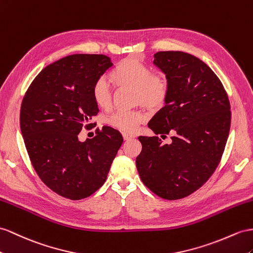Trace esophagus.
<instances>
[{
	"label": "esophagus",
	"instance_id": "34e87169",
	"mask_svg": "<svg viewBox=\"0 0 253 253\" xmlns=\"http://www.w3.org/2000/svg\"><path fill=\"white\" fill-rule=\"evenodd\" d=\"M123 138H124L125 141H128V140H131L134 138L133 134H130V133H123Z\"/></svg>",
	"mask_w": 253,
	"mask_h": 253
}]
</instances>
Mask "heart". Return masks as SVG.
<instances>
[{"label": "heart", "instance_id": "1", "mask_svg": "<svg viewBox=\"0 0 253 253\" xmlns=\"http://www.w3.org/2000/svg\"><path fill=\"white\" fill-rule=\"evenodd\" d=\"M111 79L119 89L132 88L133 105H143L152 111L163 108L170 93L169 82L164 75L153 74L151 67L138 56L129 55L123 59L111 75ZM96 106L109 110L113 103V92L105 78L97 80L92 88ZM146 121V113L142 109L118 111L110 116L109 126L123 132H133Z\"/></svg>", "mask_w": 253, "mask_h": 253}]
</instances>
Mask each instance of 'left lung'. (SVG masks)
<instances>
[{
  "label": "left lung",
  "mask_w": 253,
  "mask_h": 253,
  "mask_svg": "<svg viewBox=\"0 0 253 253\" xmlns=\"http://www.w3.org/2000/svg\"><path fill=\"white\" fill-rule=\"evenodd\" d=\"M154 64L166 74L170 93L166 106L148 123L172 142L143 137L135 159L143 184L158 197L178 200L202 187L221 160L229 137L231 110L221 81L198 57L180 51H159Z\"/></svg>",
  "instance_id": "obj_1"
}]
</instances>
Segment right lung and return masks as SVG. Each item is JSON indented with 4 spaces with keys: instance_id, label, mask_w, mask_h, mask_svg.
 I'll return each mask as SVG.
<instances>
[{
    "instance_id": "obj_1",
    "label": "right lung",
    "mask_w": 253,
    "mask_h": 253,
    "mask_svg": "<svg viewBox=\"0 0 253 253\" xmlns=\"http://www.w3.org/2000/svg\"><path fill=\"white\" fill-rule=\"evenodd\" d=\"M112 66L103 54L63 57L36 76L22 99L20 128L32 166L61 197L81 200L98 190L123 143L109 126L96 129L93 139H78L83 127L96 126L92 88Z\"/></svg>"
}]
</instances>
